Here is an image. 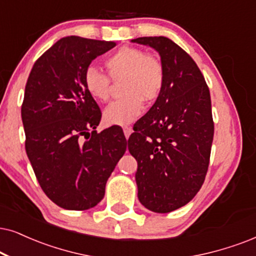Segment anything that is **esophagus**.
<instances>
[{"label":"esophagus","instance_id":"esophagus-1","mask_svg":"<svg viewBox=\"0 0 256 256\" xmlns=\"http://www.w3.org/2000/svg\"><path fill=\"white\" fill-rule=\"evenodd\" d=\"M122 130H124V134H125L126 139H128L130 134H132V128H130V126H124V128H122Z\"/></svg>","mask_w":256,"mask_h":256}]
</instances>
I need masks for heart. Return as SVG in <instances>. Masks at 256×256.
Returning <instances> with one entry per match:
<instances>
[{
	"label": "heart",
	"mask_w": 256,
	"mask_h": 256,
	"mask_svg": "<svg viewBox=\"0 0 256 256\" xmlns=\"http://www.w3.org/2000/svg\"><path fill=\"white\" fill-rule=\"evenodd\" d=\"M104 64L113 82L122 79L125 96L105 108L104 122L108 125L130 124L143 112L144 100L154 102L160 98L166 82L163 64L140 48L122 46L106 58ZM84 85L93 99L102 102L108 100L111 80L96 67L85 70Z\"/></svg>",
	"instance_id": "b5f03b06"
}]
</instances>
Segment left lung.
Instances as JSON below:
<instances>
[{"label": "left lung", "instance_id": "1", "mask_svg": "<svg viewBox=\"0 0 256 256\" xmlns=\"http://www.w3.org/2000/svg\"><path fill=\"white\" fill-rule=\"evenodd\" d=\"M154 48L166 70L160 98L128 138L138 169V200L154 212L192 200L206 180L214 137L212 100L192 58L164 36L132 40Z\"/></svg>", "mask_w": 256, "mask_h": 256}]
</instances>
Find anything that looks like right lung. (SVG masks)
Segmentation results:
<instances>
[{"mask_svg":"<svg viewBox=\"0 0 256 256\" xmlns=\"http://www.w3.org/2000/svg\"><path fill=\"white\" fill-rule=\"evenodd\" d=\"M116 42L67 36L35 61L26 84L21 117L26 152L41 189L67 210L93 208L126 151L113 128L96 134L102 119L84 85L90 64Z\"/></svg>","mask_w":256,"mask_h":256,"instance_id":"add662e5","label":"right lung"}]
</instances>
